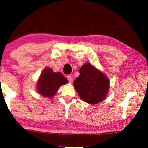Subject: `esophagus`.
Wrapping results in <instances>:
<instances>
[{
  "label": "esophagus",
  "instance_id": "obj_1",
  "mask_svg": "<svg viewBox=\"0 0 148 148\" xmlns=\"http://www.w3.org/2000/svg\"><path fill=\"white\" fill-rule=\"evenodd\" d=\"M67 79H68V82H69L70 83H72V82H73V79H72V76H67Z\"/></svg>",
  "mask_w": 148,
  "mask_h": 148
}]
</instances>
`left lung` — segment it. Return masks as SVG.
<instances>
[{
  "label": "left lung",
  "instance_id": "8db88e82",
  "mask_svg": "<svg viewBox=\"0 0 148 148\" xmlns=\"http://www.w3.org/2000/svg\"><path fill=\"white\" fill-rule=\"evenodd\" d=\"M74 86L83 101L97 104L105 99L109 80L105 74L87 63L80 68V76L74 80Z\"/></svg>",
  "mask_w": 148,
  "mask_h": 148
}]
</instances>
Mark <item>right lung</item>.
I'll use <instances>...</instances> for the list:
<instances>
[{"mask_svg": "<svg viewBox=\"0 0 148 148\" xmlns=\"http://www.w3.org/2000/svg\"><path fill=\"white\" fill-rule=\"evenodd\" d=\"M68 80L60 72H54L51 68H45L37 82V90L43 97L50 98L56 94L61 85Z\"/></svg>", "mask_w": 148, "mask_h": 148, "instance_id": "add662e5", "label": "right lung"}]
</instances>
